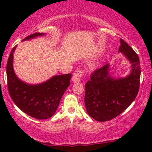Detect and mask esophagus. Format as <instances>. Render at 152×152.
<instances>
[{"label": "esophagus", "instance_id": "1", "mask_svg": "<svg viewBox=\"0 0 152 152\" xmlns=\"http://www.w3.org/2000/svg\"><path fill=\"white\" fill-rule=\"evenodd\" d=\"M83 72L82 71L77 70L75 71L72 76V81H74V83H77V82L81 81V76H83Z\"/></svg>", "mask_w": 152, "mask_h": 152}]
</instances>
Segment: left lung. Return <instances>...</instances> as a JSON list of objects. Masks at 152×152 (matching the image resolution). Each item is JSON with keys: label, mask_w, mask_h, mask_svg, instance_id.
I'll return each instance as SVG.
<instances>
[{"label": "left lung", "mask_w": 152, "mask_h": 152, "mask_svg": "<svg viewBox=\"0 0 152 152\" xmlns=\"http://www.w3.org/2000/svg\"><path fill=\"white\" fill-rule=\"evenodd\" d=\"M118 53L129 61L132 71L124 78H115L109 74V64L96 69L85 84L84 103L86 111L97 121L113 119L121 114L137 97L140 83L139 56L123 39Z\"/></svg>", "instance_id": "8db88e82"}]
</instances>
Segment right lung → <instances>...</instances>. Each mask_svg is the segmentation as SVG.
<instances>
[{"label": "right lung", "mask_w": 152, "mask_h": 152, "mask_svg": "<svg viewBox=\"0 0 152 152\" xmlns=\"http://www.w3.org/2000/svg\"><path fill=\"white\" fill-rule=\"evenodd\" d=\"M43 33H35L23 39L30 40L44 36ZM10 52L6 66L8 90L10 96L18 107L36 119H47L55 114L62 96L70 85L71 74L54 76L39 84L31 85L17 77L13 70V53Z\"/></svg>", "instance_id": "right-lung-1"}]
</instances>
